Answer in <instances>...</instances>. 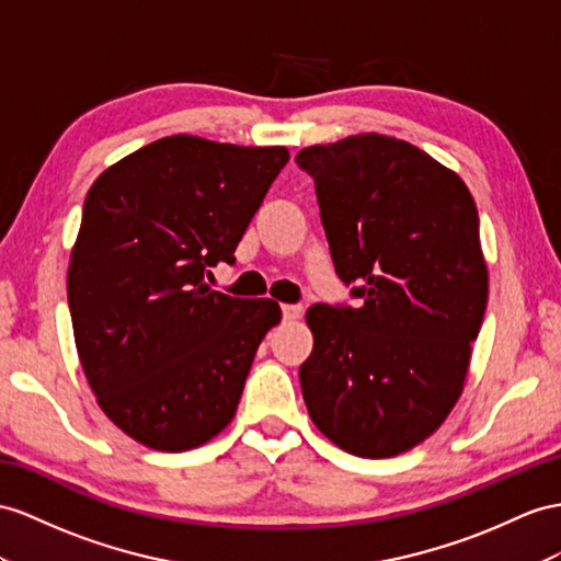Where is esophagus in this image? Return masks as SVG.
<instances>
[{"label":"esophagus","instance_id":"obj_1","mask_svg":"<svg viewBox=\"0 0 561 561\" xmlns=\"http://www.w3.org/2000/svg\"><path fill=\"white\" fill-rule=\"evenodd\" d=\"M300 312H304V308H300V306H294V304L282 306V318L284 320H298Z\"/></svg>","mask_w":561,"mask_h":561}]
</instances>
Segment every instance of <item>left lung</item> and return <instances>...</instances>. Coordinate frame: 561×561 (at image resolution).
<instances>
[{
    "label": "left lung",
    "mask_w": 561,
    "mask_h": 561,
    "mask_svg": "<svg viewBox=\"0 0 561 561\" xmlns=\"http://www.w3.org/2000/svg\"><path fill=\"white\" fill-rule=\"evenodd\" d=\"M314 182L348 304L306 312L310 420L357 457L422 443L462 393L488 304L479 213L467 184L422 149L357 135L298 151Z\"/></svg>",
    "instance_id": "left-lung-1"
}]
</instances>
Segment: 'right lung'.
Masks as SVG:
<instances>
[{
	"mask_svg": "<svg viewBox=\"0 0 561 561\" xmlns=\"http://www.w3.org/2000/svg\"><path fill=\"white\" fill-rule=\"evenodd\" d=\"M289 161L284 147L172 135L96 178L68 267L84 375L106 417L153 450L204 445L232 422L270 298L206 284Z\"/></svg>",
	"mask_w": 561,
	"mask_h": 561,
	"instance_id": "add662e5",
	"label": "right lung"
}]
</instances>
